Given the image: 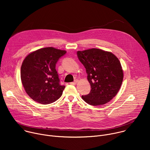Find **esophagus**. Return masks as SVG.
<instances>
[{
	"label": "esophagus",
	"instance_id": "obj_1",
	"mask_svg": "<svg viewBox=\"0 0 150 150\" xmlns=\"http://www.w3.org/2000/svg\"><path fill=\"white\" fill-rule=\"evenodd\" d=\"M77 82H78V80H77V79H75L74 82H71L70 83H71V84H72V85H75V84H76Z\"/></svg>",
	"mask_w": 150,
	"mask_h": 150
}]
</instances>
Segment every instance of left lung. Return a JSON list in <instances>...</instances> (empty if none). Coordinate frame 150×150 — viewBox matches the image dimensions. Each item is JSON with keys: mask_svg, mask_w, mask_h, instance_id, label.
Returning a JSON list of instances; mask_svg holds the SVG:
<instances>
[{"mask_svg": "<svg viewBox=\"0 0 150 150\" xmlns=\"http://www.w3.org/2000/svg\"><path fill=\"white\" fill-rule=\"evenodd\" d=\"M91 85L90 93L82 98L92 105L109 102L118 93L123 78L121 64L113 53L98 49L78 51Z\"/></svg>", "mask_w": 150, "mask_h": 150, "instance_id": "8db88e82", "label": "left lung"}]
</instances>
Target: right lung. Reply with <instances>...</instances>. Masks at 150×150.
I'll list each match as a JSON object with an SVG mask.
<instances>
[{
	"instance_id": "right-lung-1",
	"label": "right lung",
	"mask_w": 150,
	"mask_h": 150,
	"mask_svg": "<svg viewBox=\"0 0 150 150\" xmlns=\"http://www.w3.org/2000/svg\"><path fill=\"white\" fill-rule=\"evenodd\" d=\"M66 53L46 47L32 52L24 60L21 68V81L27 94L35 101L47 104L62 95L65 86L60 83L56 65Z\"/></svg>"
}]
</instances>
